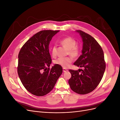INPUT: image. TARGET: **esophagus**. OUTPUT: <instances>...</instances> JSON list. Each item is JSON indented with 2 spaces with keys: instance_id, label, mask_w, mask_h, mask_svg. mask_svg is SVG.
I'll return each instance as SVG.
<instances>
[{
  "instance_id": "obj_1",
  "label": "esophagus",
  "mask_w": 120,
  "mask_h": 120,
  "mask_svg": "<svg viewBox=\"0 0 120 120\" xmlns=\"http://www.w3.org/2000/svg\"><path fill=\"white\" fill-rule=\"evenodd\" d=\"M63 71L64 72H66V71H68V70H67V69L65 68H63Z\"/></svg>"
}]
</instances>
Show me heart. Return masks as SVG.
I'll return each mask as SVG.
<instances>
[{"mask_svg":"<svg viewBox=\"0 0 120 120\" xmlns=\"http://www.w3.org/2000/svg\"><path fill=\"white\" fill-rule=\"evenodd\" d=\"M60 43L64 48L68 50V54L74 58L78 57L81 54V47L77 45V41L71 37H67L64 38L60 41ZM56 47L54 45L52 48V54L53 56L56 55ZM73 59L71 56H67L64 57H59L54 61V64L59 65L64 68L68 67L72 63Z\"/></svg>","mask_w":120,"mask_h":120,"instance_id":"heart-1","label":"heart"}]
</instances>
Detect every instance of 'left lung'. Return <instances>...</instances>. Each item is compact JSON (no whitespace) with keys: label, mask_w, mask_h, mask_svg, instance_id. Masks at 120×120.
<instances>
[{"label":"left lung","mask_w":120,"mask_h":120,"mask_svg":"<svg viewBox=\"0 0 120 120\" xmlns=\"http://www.w3.org/2000/svg\"><path fill=\"white\" fill-rule=\"evenodd\" d=\"M82 39V54L74 64L83 68L77 71L69 70L71 78L68 83L75 93L85 95L95 90L102 79L106 68L104 52L96 40L81 30L76 31Z\"/></svg>","instance_id":"8db88e82"}]
</instances>
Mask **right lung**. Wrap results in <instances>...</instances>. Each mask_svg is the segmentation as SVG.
Returning a JSON list of instances; mask_svg holds the SVG:
<instances>
[{"label": "right lung", "mask_w": 120, "mask_h": 120, "mask_svg": "<svg viewBox=\"0 0 120 120\" xmlns=\"http://www.w3.org/2000/svg\"><path fill=\"white\" fill-rule=\"evenodd\" d=\"M59 30L38 32L25 42L19 54L17 72L24 88L37 96H43L54 88L63 72V68L52 63L49 46Z\"/></svg>", "instance_id": "add662e5"}]
</instances>
